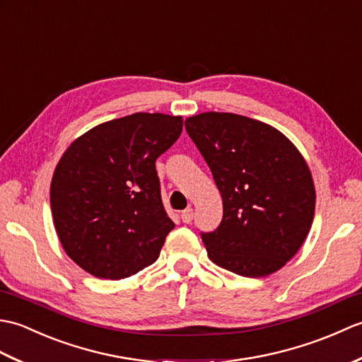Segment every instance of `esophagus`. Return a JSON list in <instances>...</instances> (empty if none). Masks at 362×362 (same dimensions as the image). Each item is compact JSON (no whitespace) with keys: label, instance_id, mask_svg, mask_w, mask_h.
<instances>
[{"label":"esophagus","instance_id":"esophagus-1","mask_svg":"<svg viewBox=\"0 0 362 362\" xmlns=\"http://www.w3.org/2000/svg\"><path fill=\"white\" fill-rule=\"evenodd\" d=\"M193 216H194V211H193V209H187V210H183L182 211V214H180V218H182V221L185 222V224H189L191 221H193Z\"/></svg>","mask_w":362,"mask_h":362}]
</instances>
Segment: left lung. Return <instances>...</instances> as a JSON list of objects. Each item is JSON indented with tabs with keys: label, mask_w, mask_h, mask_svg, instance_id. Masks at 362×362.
Masks as SVG:
<instances>
[{
	"label": "left lung",
	"mask_w": 362,
	"mask_h": 362,
	"mask_svg": "<svg viewBox=\"0 0 362 362\" xmlns=\"http://www.w3.org/2000/svg\"><path fill=\"white\" fill-rule=\"evenodd\" d=\"M222 197L224 216L202 233L214 264L243 276L279 271L302 247L316 189L302 153L280 130L243 115L205 112L185 121Z\"/></svg>",
	"instance_id": "1"
}]
</instances>
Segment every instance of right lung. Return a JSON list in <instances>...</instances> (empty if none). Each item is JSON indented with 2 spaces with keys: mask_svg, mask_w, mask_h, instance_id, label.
Wrapping results in <instances>:
<instances>
[{
  "mask_svg": "<svg viewBox=\"0 0 362 362\" xmlns=\"http://www.w3.org/2000/svg\"><path fill=\"white\" fill-rule=\"evenodd\" d=\"M182 117L134 113L68 146L54 169L51 211L66 255L96 279L121 280L156 263L174 222L161 204L156 160Z\"/></svg>",
  "mask_w": 362,
  "mask_h": 362,
  "instance_id": "add662e5",
  "label": "right lung"
}]
</instances>
